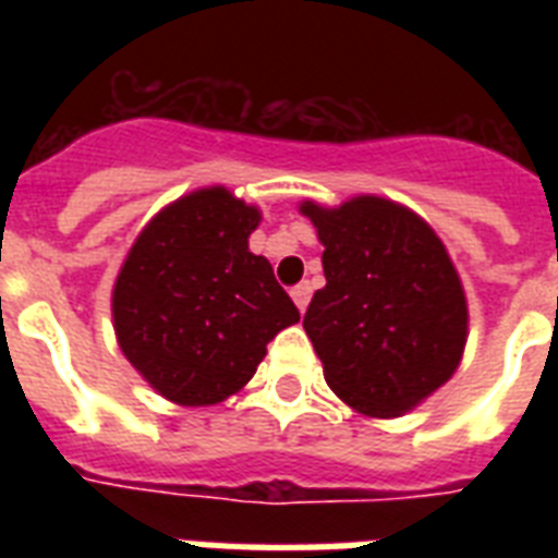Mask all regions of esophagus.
<instances>
[{
    "instance_id": "34e87169",
    "label": "esophagus",
    "mask_w": 558,
    "mask_h": 558,
    "mask_svg": "<svg viewBox=\"0 0 558 558\" xmlns=\"http://www.w3.org/2000/svg\"><path fill=\"white\" fill-rule=\"evenodd\" d=\"M310 298H313V287H310V283H298V287H292V301H295V306L301 313L310 306Z\"/></svg>"
}]
</instances>
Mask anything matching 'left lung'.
Returning a JSON list of instances; mask_svg holds the SVG:
<instances>
[{"instance_id": "8db88e82", "label": "left lung", "mask_w": 558, "mask_h": 558, "mask_svg": "<svg viewBox=\"0 0 558 558\" xmlns=\"http://www.w3.org/2000/svg\"><path fill=\"white\" fill-rule=\"evenodd\" d=\"M327 287L304 330L332 393L365 416H402L451 379L469 332L463 283L432 226L405 205L353 196L304 202Z\"/></svg>"}]
</instances>
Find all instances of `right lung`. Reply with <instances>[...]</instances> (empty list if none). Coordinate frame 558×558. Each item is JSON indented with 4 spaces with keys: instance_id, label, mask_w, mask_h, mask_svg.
I'll use <instances>...</instances> for the list:
<instances>
[{
    "instance_id": "1",
    "label": "right lung",
    "mask_w": 558,
    "mask_h": 558,
    "mask_svg": "<svg viewBox=\"0 0 558 558\" xmlns=\"http://www.w3.org/2000/svg\"><path fill=\"white\" fill-rule=\"evenodd\" d=\"M260 210L226 187L170 202L135 236L112 289L126 362L177 405H217L301 318L271 263L248 252Z\"/></svg>"
}]
</instances>
